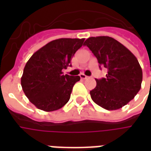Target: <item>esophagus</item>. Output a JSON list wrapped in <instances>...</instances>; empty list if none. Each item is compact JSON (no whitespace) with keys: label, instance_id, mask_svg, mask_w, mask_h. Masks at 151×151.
<instances>
[{"label":"esophagus","instance_id":"obj_1","mask_svg":"<svg viewBox=\"0 0 151 151\" xmlns=\"http://www.w3.org/2000/svg\"><path fill=\"white\" fill-rule=\"evenodd\" d=\"M80 78H81L82 79H86V78H88L89 77L88 76L85 75L84 73H81V74H80Z\"/></svg>","mask_w":151,"mask_h":151}]
</instances>
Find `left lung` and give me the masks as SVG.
I'll return each instance as SVG.
<instances>
[{"label": "left lung", "mask_w": 151, "mask_h": 151, "mask_svg": "<svg viewBox=\"0 0 151 151\" xmlns=\"http://www.w3.org/2000/svg\"><path fill=\"white\" fill-rule=\"evenodd\" d=\"M98 60L99 67L108 69L106 78L96 80L90 91L93 101L107 110H116L131 101L141 89L142 70L136 56L109 36L90 37L85 41Z\"/></svg>", "instance_id": "1"}]
</instances>
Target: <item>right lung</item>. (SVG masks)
Masks as SVG:
<instances>
[{
    "mask_svg": "<svg viewBox=\"0 0 151 151\" xmlns=\"http://www.w3.org/2000/svg\"><path fill=\"white\" fill-rule=\"evenodd\" d=\"M85 39H58L51 41L31 56L21 78L26 96L37 108L45 111L58 110L70 98L79 76L64 75L62 69L70 65Z\"/></svg>",
    "mask_w": 151,
    "mask_h": 151,
    "instance_id": "add662e5",
    "label": "right lung"
}]
</instances>
